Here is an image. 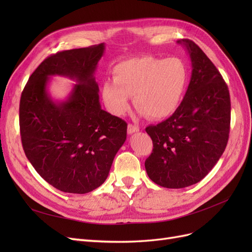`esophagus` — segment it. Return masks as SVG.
<instances>
[{"label":"esophagus","instance_id":"1","mask_svg":"<svg viewBox=\"0 0 252 252\" xmlns=\"http://www.w3.org/2000/svg\"><path fill=\"white\" fill-rule=\"evenodd\" d=\"M139 130H140V128H139L138 126L132 125V124H128L127 131H128L129 134H132V133H134V132H138Z\"/></svg>","mask_w":252,"mask_h":252}]
</instances>
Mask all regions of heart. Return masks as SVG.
<instances>
[{"mask_svg":"<svg viewBox=\"0 0 252 252\" xmlns=\"http://www.w3.org/2000/svg\"><path fill=\"white\" fill-rule=\"evenodd\" d=\"M188 68L180 58L139 57L113 68V81L102 84V98L114 116H122L129 96L141 113L152 120L171 116L178 109L188 85Z\"/></svg>","mask_w":252,"mask_h":252,"instance_id":"b5f03b06","label":"heart"}]
</instances>
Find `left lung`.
<instances>
[{"mask_svg":"<svg viewBox=\"0 0 252 252\" xmlns=\"http://www.w3.org/2000/svg\"><path fill=\"white\" fill-rule=\"evenodd\" d=\"M186 47L192 72L184 98L170 118L150 125L154 143L145 161L148 177L165 188H184L204 179L226 148L230 130V95L217 67L197 45Z\"/></svg>","mask_w":252,"mask_h":252,"instance_id":"left-lung-1","label":"left lung"}]
</instances>
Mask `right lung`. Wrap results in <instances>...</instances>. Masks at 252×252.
I'll return each mask as SVG.
<instances>
[{
    "instance_id": "add662e5",
    "label": "right lung",
    "mask_w": 252,
    "mask_h": 252,
    "mask_svg": "<svg viewBox=\"0 0 252 252\" xmlns=\"http://www.w3.org/2000/svg\"><path fill=\"white\" fill-rule=\"evenodd\" d=\"M105 44L57 52L37 66L20 101L23 149L41 177L68 193H87L107 179L124 144L127 123L101 108L94 72ZM52 75L77 82L67 100L55 102Z\"/></svg>"
}]
</instances>
